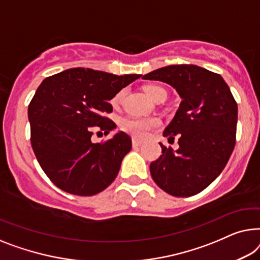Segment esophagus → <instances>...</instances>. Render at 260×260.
<instances>
[{"mask_svg":"<svg viewBox=\"0 0 260 260\" xmlns=\"http://www.w3.org/2000/svg\"><path fill=\"white\" fill-rule=\"evenodd\" d=\"M132 144H133V147H139V146L142 145V141L138 140V139H133V141H132Z\"/></svg>","mask_w":260,"mask_h":260,"instance_id":"1","label":"esophagus"}]
</instances>
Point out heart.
<instances>
[{
    "label": "heart",
    "mask_w": 260,
    "mask_h": 260,
    "mask_svg": "<svg viewBox=\"0 0 260 260\" xmlns=\"http://www.w3.org/2000/svg\"><path fill=\"white\" fill-rule=\"evenodd\" d=\"M144 92L152 100H158L159 98H166V90L162 87L156 85H147L144 87ZM122 93H118L111 100L113 106H118L121 101ZM160 126V120L156 118H123L120 122V127L123 132L128 133L137 139H144L147 137L148 132Z\"/></svg>",
    "instance_id": "1"
}]
</instances>
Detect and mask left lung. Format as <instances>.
Listing matches in <instances>:
<instances>
[{
    "mask_svg": "<svg viewBox=\"0 0 260 260\" xmlns=\"http://www.w3.org/2000/svg\"><path fill=\"white\" fill-rule=\"evenodd\" d=\"M166 82L182 99L164 137L178 135L179 148L162 144L149 166L155 184L168 194H198L224 170L236 145L238 106L217 73L194 64H173L142 76Z\"/></svg>",
    "mask_w": 260,
    "mask_h": 260,
    "instance_id": "1",
    "label": "left lung"
}]
</instances>
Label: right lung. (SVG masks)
<instances>
[{"mask_svg":"<svg viewBox=\"0 0 260 260\" xmlns=\"http://www.w3.org/2000/svg\"><path fill=\"white\" fill-rule=\"evenodd\" d=\"M71 68L43 80L28 106L32 151L43 172L62 191L94 196L114 181L132 148L125 132L94 144V131L108 134L114 121L109 100L140 78Z\"/></svg>","mask_w":260,"mask_h":260,"instance_id":"add662e5","label":"right lung"}]
</instances>
